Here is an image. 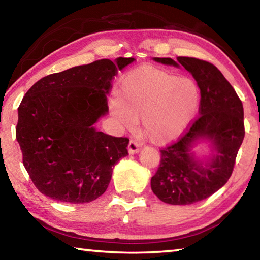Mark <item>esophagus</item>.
<instances>
[{
  "mask_svg": "<svg viewBox=\"0 0 260 260\" xmlns=\"http://www.w3.org/2000/svg\"><path fill=\"white\" fill-rule=\"evenodd\" d=\"M140 150V144L138 142H135V141L131 140L129 143H128V153L129 155H134V153L139 152Z\"/></svg>",
  "mask_w": 260,
  "mask_h": 260,
  "instance_id": "1",
  "label": "esophagus"
}]
</instances>
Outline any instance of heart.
<instances>
[{
    "mask_svg": "<svg viewBox=\"0 0 260 260\" xmlns=\"http://www.w3.org/2000/svg\"><path fill=\"white\" fill-rule=\"evenodd\" d=\"M200 104L201 89L192 78L143 68L122 79L119 101H113L112 114L127 128L141 118V131L148 140L165 144L182 133Z\"/></svg>",
    "mask_w": 260,
    "mask_h": 260,
    "instance_id": "1",
    "label": "heart"
}]
</instances>
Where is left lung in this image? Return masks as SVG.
I'll list each match as a JSON object with an SVG mask.
<instances>
[{"label":"left lung","mask_w":260,"mask_h":260,"mask_svg":"<svg viewBox=\"0 0 260 260\" xmlns=\"http://www.w3.org/2000/svg\"><path fill=\"white\" fill-rule=\"evenodd\" d=\"M174 68L183 67L201 89L200 117L178 142L160 150L161 160L151 178V189L161 202L189 205L208 199L231 178L244 139L243 105L222 73L209 61L192 57L152 58ZM205 143L199 156L193 148Z\"/></svg>","instance_id":"left-lung-1"}]
</instances>
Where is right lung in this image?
I'll return each instance as SVG.
<instances>
[{"instance_id":"1","label":"right lung","mask_w":260,"mask_h":260,"mask_svg":"<svg viewBox=\"0 0 260 260\" xmlns=\"http://www.w3.org/2000/svg\"><path fill=\"white\" fill-rule=\"evenodd\" d=\"M134 58L101 59L49 74L29 88L18 108L16 139L39 191L64 203H89L103 195L113 167L128 155L127 138L95 128L109 113L118 71Z\"/></svg>"}]
</instances>
